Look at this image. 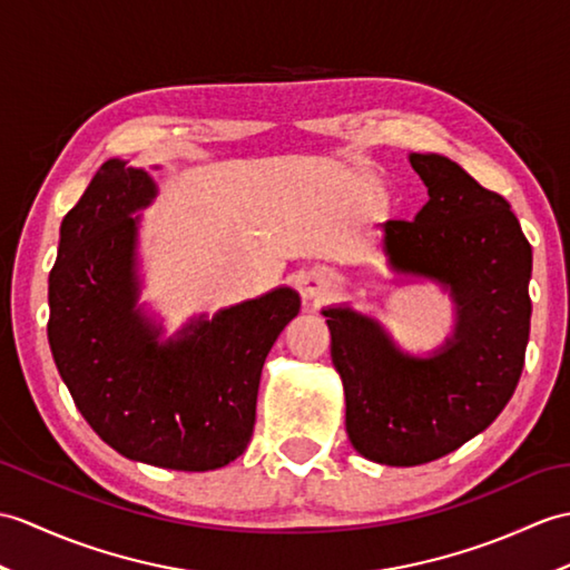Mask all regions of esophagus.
I'll return each instance as SVG.
<instances>
[{"instance_id":"esophagus-1","label":"esophagus","mask_w":570,"mask_h":570,"mask_svg":"<svg viewBox=\"0 0 570 570\" xmlns=\"http://www.w3.org/2000/svg\"><path fill=\"white\" fill-rule=\"evenodd\" d=\"M333 288V276L327 272H311L306 279L301 282V294L306 301H321Z\"/></svg>"}]
</instances>
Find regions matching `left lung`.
<instances>
[{"instance_id": "obj_1", "label": "left lung", "mask_w": 570, "mask_h": 570, "mask_svg": "<svg viewBox=\"0 0 570 570\" xmlns=\"http://www.w3.org/2000/svg\"><path fill=\"white\" fill-rule=\"evenodd\" d=\"M410 165L430 202L415 220L381 223L383 253L395 274L449 288L452 337L413 356L374 317L323 308L350 442L386 466L428 464L491 425L518 389L532 315V245L505 198L444 155L410 153Z\"/></svg>"}]
</instances>
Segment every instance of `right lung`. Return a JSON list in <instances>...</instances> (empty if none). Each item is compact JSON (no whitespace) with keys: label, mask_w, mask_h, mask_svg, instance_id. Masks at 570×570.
Masks as SVG:
<instances>
[{"label":"right lung","mask_w":570,"mask_h":570,"mask_svg":"<svg viewBox=\"0 0 570 570\" xmlns=\"http://www.w3.org/2000/svg\"><path fill=\"white\" fill-rule=\"evenodd\" d=\"M153 177L106 160L60 225L48 279V342L79 413L126 459L214 471L240 456L255 430L262 366L301 298L279 286L196 317L160 342L138 308L136 210Z\"/></svg>","instance_id":"1"}]
</instances>
